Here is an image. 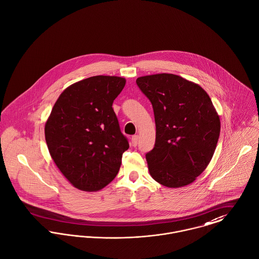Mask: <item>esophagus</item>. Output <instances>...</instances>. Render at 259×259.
I'll list each match as a JSON object with an SVG mask.
<instances>
[{"mask_svg": "<svg viewBox=\"0 0 259 259\" xmlns=\"http://www.w3.org/2000/svg\"><path fill=\"white\" fill-rule=\"evenodd\" d=\"M138 140H139V136L138 135H134L132 138H131V144L133 147H136L138 145Z\"/></svg>", "mask_w": 259, "mask_h": 259, "instance_id": "1", "label": "esophagus"}]
</instances>
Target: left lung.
Returning <instances> with one entry per match:
<instances>
[{"label": "left lung", "instance_id": "obj_1", "mask_svg": "<svg viewBox=\"0 0 259 259\" xmlns=\"http://www.w3.org/2000/svg\"><path fill=\"white\" fill-rule=\"evenodd\" d=\"M152 103L156 142L146 154L152 178L168 188L193 183L209 164L221 132L220 116L199 84L172 73L138 77Z\"/></svg>", "mask_w": 259, "mask_h": 259}]
</instances>
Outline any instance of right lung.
I'll list each match as a JSON object with an SVG mask.
<instances>
[{
	"label": "right lung",
	"mask_w": 259,
	"mask_h": 259,
	"mask_svg": "<svg viewBox=\"0 0 259 259\" xmlns=\"http://www.w3.org/2000/svg\"><path fill=\"white\" fill-rule=\"evenodd\" d=\"M125 83V78L109 75L75 82L59 95L46 122L50 154L78 190L99 191L119 172L129 143L112 104Z\"/></svg>",
	"instance_id": "add662e5"
}]
</instances>
